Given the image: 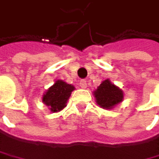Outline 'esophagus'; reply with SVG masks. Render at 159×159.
<instances>
[{"mask_svg":"<svg viewBox=\"0 0 159 159\" xmlns=\"http://www.w3.org/2000/svg\"><path fill=\"white\" fill-rule=\"evenodd\" d=\"M79 84H80V87H81L82 89H86V88H87V86H88V84H87V81H86V80H81V81H80V83H79Z\"/></svg>","mask_w":159,"mask_h":159,"instance_id":"1","label":"esophagus"}]
</instances>
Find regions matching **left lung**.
Masks as SVG:
<instances>
[{"label":"left lung","mask_w":159,"mask_h":159,"mask_svg":"<svg viewBox=\"0 0 159 159\" xmlns=\"http://www.w3.org/2000/svg\"><path fill=\"white\" fill-rule=\"evenodd\" d=\"M96 103L103 109H112L115 105L122 102L123 91L107 79L103 81L99 87L93 91Z\"/></svg>","instance_id":"8db88e82"}]
</instances>
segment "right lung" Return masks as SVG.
I'll list each match as a JSON object with an SVG mask.
<instances>
[{"label": "right lung", "mask_w": 159, "mask_h": 159, "mask_svg": "<svg viewBox=\"0 0 159 159\" xmlns=\"http://www.w3.org/2000/svg\"><path fill=\"white\" fill-rule=\"evenodd\" d=\"M74 87L63 80H57L43 95V103L49 107L50 111L57 112L62 111L66 105Z\"/></svg>", "instance_id": "1"}]
</instances>
